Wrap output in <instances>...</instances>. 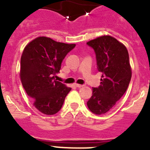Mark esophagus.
Segmentation results:
<instances>
[{"instance_id":"34e87169","label":"esophagus","mask_w":150,"mask_h":150,"mask_svg":"<svg viewBox=\"0 0 150 150\" xmlns=\"http://www.w3.org/2000/svg\"><path fill=\"white\" fill-rule=\"evenodd\" d=\"M75 86H76V87H77V88H81V87L84 86V85H80V84H75Z\"/></svg>"}]
</instances>
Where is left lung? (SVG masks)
Wrapping results in <instances>:
<instances>
[{
	"instance_id": "1",
	"label": "left lung",
	"mask_w": 150,
	"mask_h": 150,
	"mask_svg": "<svg viewBox=\"0 0 150 150\" xmlns=\"http://www.w3.org/2000/svg\"><path fill=\"white\" fill-rule=\"evenodd\" d=\"M95 51L97 68L102 73L98 87L92 88L87 102L96 115L107 112L125 93L132 79L129 55L126 47L110 36H102L86 43Z\"/></svg>"
}]
</instances>
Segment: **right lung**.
Instances as JSON below:
<instances>
[{"mask_svg":"<svg viewBox=\"0 0 150 150\" xmlns=\"http://www.w3.org/2000/svg\"><path fill=\"white\" fill-rule=\"evenodd\" d=\"M75 44L59 43L40 37L26 46L21 57L20 77L34 107L46 115L59 112L71 88L55 77L62 61Z\"/></svg>","mask_w":150,"mask_h":150,"instance_id":"1","label":"right lung"}]
</instances>
